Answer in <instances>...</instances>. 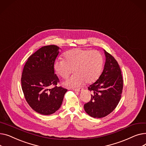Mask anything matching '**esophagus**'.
Wrapping results in <instances>:
<instances>
[{"label": "esophagus", "mask_w": 146, "mask_h": 146, "mask_svg": "<svg viewBox=\"0 0 146 146\" xmlns=\"http://www.w3.org/2000/svg\"><path fill=\"white\" fill-rule=\"evenodd\" d=\"M83 89H73L74 91H76V92H82Z\"/></svg>", "instance_id": "1"}]
</instances>
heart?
<instances>
[{
  "label": "heart",
  "mask_w": 146,
  "mask_h": 146,
  "mask_svg": "<svg viewBox=\"0 0 146 146\" xmlns=\"http://www.w3.org/2000/svg\"><path fill=\"white\" fill-rule=\"evenodd\" d=\"M64 60L58 59L54 64L55 72L66 79L73 70L74 74L63 84L69 88L82 86L84 83L95 82L101 74L103 66L101 54L96 50L74 48L64 54Z\"/></svg>",
  "instance_id": "1"
}]
</instances>
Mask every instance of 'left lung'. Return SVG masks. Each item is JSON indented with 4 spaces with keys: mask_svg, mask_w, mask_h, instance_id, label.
<instances>
[{
    "mask_svg": "<svg viewBox=\"0 0 146 146\" xmlns=\"http://www.w3.org/2000/svg\"><path fill=\"white\" fill-rule=\"evenodd\" d=\"M105 63L101 75L89 87L92 92L90 101L84 105L86 112L92 117L101 118L108 115L118 105L123 88V79L117 60L104 50Z\"/></svg>",
    "mask_w": 146,
    "mask_h": 146,
    "instance_id": "8db88e82",
    "label": "left lung"
}]
</instances>
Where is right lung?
<instances>
[{
    "label": "right lung",
    "mask_w": 146,
    "mask_h": 146,
    "mask_svg": "<svg viewBox=\"0 0 146 146\" xmlns=\"http://www.w3.org/2000/svg\"><path fill=\"white\" fill-rule=\"evenodd\" d=\"M59 49L54 45L41 47L28 58L22 74V89L27 102L33 110L45 115L60 108L67 91L57 86L59 79L54 64ZM51 86L55 87L51 89Z\"/></svg>",
    "instance_id": "right-lung-1"
}]
</instances>
